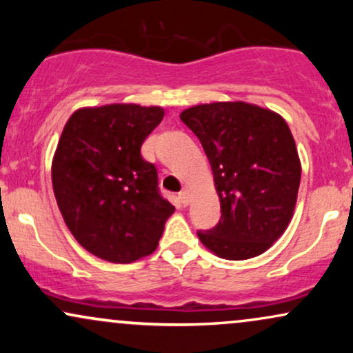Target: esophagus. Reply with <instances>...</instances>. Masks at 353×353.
I'll use <instances>...</instances> for the list:
<instances>
[{
	"label": "esophagus",
	"instance_id": "1",
	"mask_svg": "<svg viewBox=\"0 0 353 353\" xmlns=\"http://www.w3.org/2000/svg\"><path fill=\"white\" fill-rule=\"evenodd\" d=\"M179 201L182 202V204L184 205H188L189 204V201H190V194H189V190L188 189H182L181 192H179Z\"/></svg>",
	"mask_w": 353,
	"mask_h": 353
}]
</instances>
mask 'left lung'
Returning a JSON list of instances; mask_svg holds the SVG:
<instances>
[{
  "label": "left lung",
  "mask_w": 353,
  "mask_h": 353,
  "mask_svg": "<svg viewBox=\"0 0 353 353\" xmlns=\"http://www.w3.org/2000/svg\"><path fill=\"white\" fill-rule=\"evenodd\" d=\"M199 137L214 174L221 221L201 242L228 261L265 252L285 232L301 184V159L289 125L255 104L210 103L181 112Z\"/></svg>",
  "instance_id": "obj_1"
}]
</instances>
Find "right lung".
Here are the masks:
<instances>
[{
  "instance_id": "right-lung-1",
  "label": "right lung",
  "mask_w": 353,
  "mask_h": 353,
  "mask_svg": "<svg viewBox=\"0 0 353 353\" xmlns=\"http://www.w3.org/2000/svg\"><path fill=\"white\" fill-rule=\"evenodd\" d=\"M164 109L139 104L81 108L52 157V189L68 229L88 252L129 264L154 252L174 205L141 145Z\"/></svg>"
}]
</instances>
